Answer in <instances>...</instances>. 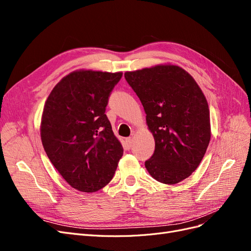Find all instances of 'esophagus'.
I'll list each match as a JSON object with an SVG mask.
<instances>
[{
  "label": "esophagus",
  "instance_id": "obj_1",
  "mask_svg": "<svg viewBox=\"0 0 251 251\" xmlns=\"http://www.w3.org/2000/svg\"><path fill=\"white\" fill-rule=\"evenodd\" d=\"M132 144H133V138L132 137H128L126 139V148L127 150H130L132 148Z\"/></svg>",
  "mask_w": 251,
  "mask_h": 251
}]
</instances>
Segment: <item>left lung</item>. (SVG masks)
<instances>
[{"instance_id": "8db88e82", "label": "left lung", "mask_w": 251, "mask_h": 251, "mask_svg": "<svg viewBox=\"0 0 251 251\" xmlns=\"http://www.w3.org/2000/svg\"><path fill=\"white\" fill-rule=\"evenodd\" d=\"M125 77L137 94L155 139L146 168L155 180L176 184L198 168L210 140L206 98L181 67L157 65L127 71Z\"/></svg>"}]
</instances>
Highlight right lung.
Returning <instances> with one entry per match:
<instances>
[{"label": "right lung", "mask_w": 251, "mask_h": 251, "mask_svg": "<svg viewBox=\"0 0 251 251\" xmlns=\"http://www.w3.org/2000/svg\"><path fill=\"white\" fill-rule=\"evenodd\" d=\"M121 72L76 70L56 83L44 105L41 138L57 172L73 188L100 191L112 180L124 149L105 107Z\"/></svg>", "instance_id": "right-lung-1"}]
</instances>
